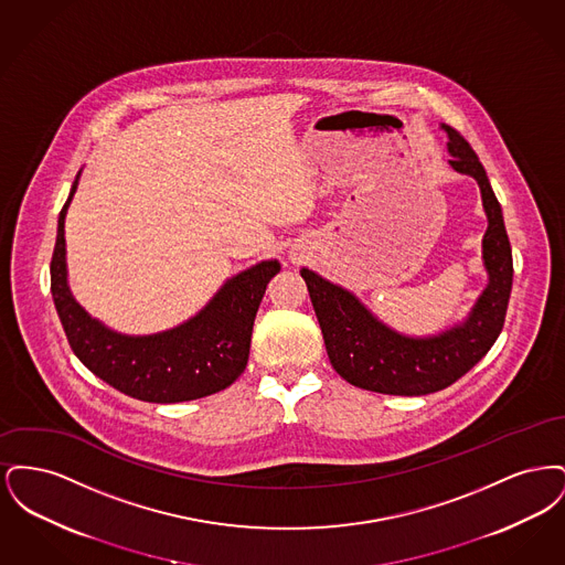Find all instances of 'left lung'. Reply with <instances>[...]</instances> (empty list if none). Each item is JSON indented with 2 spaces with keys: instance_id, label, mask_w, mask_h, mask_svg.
Masks as SVG:
<instances>
[{
  "instance_id": "obj_1",
  "label": "left lung",
  "mask_w": 565,
  "mask_h": 565,
  "mask_svg": "<svg viewBox=\"0 0 565 565\" xmlns=\"http://www.w3.org/2000/svg\"><path fill=\"white\" fill-rule=\"evenodd\" d=\"M443 131L449 135V164L457 173L477 180L487 214L483 265L489 279L463 322L440 334L406 337L376 320L350 290L313 270H300L332 369L362 390L394 396H424L445 390L491 350L504 326L512 288V252L502 207L470 143L449 125H443Z\"/></svg>"
}]
</instances>
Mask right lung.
<instances>
[{
	"mask_svg": "<svg viewBox=\"0 0 565 565\" xmlns=\"http://www.w3.org/2000/svg\"><path fill=\"white\" fill-rule=\"evenodd\" d=\"M78 178L58 214L51 260L54 307L74 353L93 375L143 403H186L226 390L245 371L256 311L279 263L263 260L226 279L194 318L171 330L146 337L114 332L90 318L67 286L65 214Z\"/></svg>",
	"mask_w": 565,
	"mask_h": 565,
	"instance_id": "right-lung-1",
	"label": "right lung"
}]
</instances>
